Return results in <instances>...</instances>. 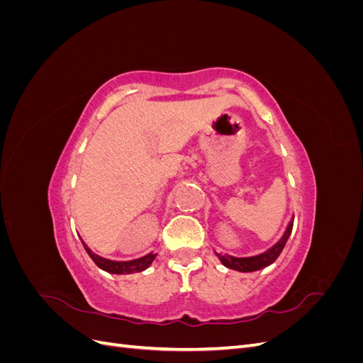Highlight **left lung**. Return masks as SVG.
<instances>
[{
  "label": "left lung",
  "mask_w": 363,
  "mask_h": 363,
  "mask_svg": "<svg viewBox=\"0 0 363 363\" xmlns=\"http://www.w3.org/2000/svg\"><path fill=\"white\" fill-rule=\"evenodd\" d=\"M292 225H294V219L288 224L286 232L283 233V236H281V239L279 240V242L274 244L267 251L260 252V255L250 256V257H235V256L219 255V252H216V256L219 257V260L223 262V265H225L227 268L236 269V271L251 272V271H257V269L265 268V267L271 265V263L280 256V252L284 248V245H286V240H288V238H289V235L292 232Z\"/></svg>",
  "instance_id": "1"
}]
</instances>
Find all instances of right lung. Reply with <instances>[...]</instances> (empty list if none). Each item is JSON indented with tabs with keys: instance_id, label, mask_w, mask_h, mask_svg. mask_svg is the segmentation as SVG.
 <instances>
[{
	"instance_id": "add662e5",
	"label": "right lung",
	"mask_w": 363,
	"mask_h": 363,
	"mask_svg": "<svg viewBox=\"0 0 363 363\" xmlns=\"http://www.w3.org/2000/svg\"><path fill=\"white\" fill-rule=\"evenodd\" d=\"M83 247L87 251V255H89L91 259L95 262V265L98 268H101V269H104L107 272H112V274H131V272L144 271L145 268L150 267V263L156 257L155 252H148V255L133 259V260H112V259H106V257L95 255V252H92L89 250V247H87L84 242H83Z\"/></svg>"
}]
</instances>
